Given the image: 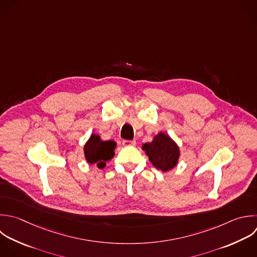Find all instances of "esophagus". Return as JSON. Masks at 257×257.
I'll return each mask as SVG.
<instances>
[{"mask_svg": "<svg viewBox=\"0 0 257 257\" xmlns=\"http://www.w3.org/2000/svg\"><path fill=\"white\" fill-rule=\"evenodd\" d=\"M122 146H136V141H122Z\"/></svg>", "mask_w": 257, "mask_h": 257, "instance_id": "34e87169", "label": "esophagus"}]
</instances>
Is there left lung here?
<instances>
[{
    "instance_id": "left-lung-1",
    "label": "left lung",
    "mask_w": 257,
    "mask_h": 257,
    "mask_svg": "<svg viewBox=\"0 0 257 257\" xmlns=\"http://www.w3.org/2000/svg\"><path fill=\"white\" fill-rule=\"evenodd\" d=\"M142 149L153 166L164 173L174 169L181 156L177 143L163 132L156 135L151 143L143 144Z\"/></svg>"
}]
</instances>
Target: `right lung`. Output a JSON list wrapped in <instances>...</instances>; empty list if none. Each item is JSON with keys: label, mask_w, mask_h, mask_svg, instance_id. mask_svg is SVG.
I'll return each instance as SVG.
<instances>
[{"label": "right lung", "mask_w": 257, "mask_h": 257, "mask_svg": "<svg viewBox=\"0 0 257 257\" xmlns=\"http://www.w3.org/2000/svg\"><path fill=\"white\" fill-rule=\"evenodd\" d=\"M115 148V142L102 141L99 135L91 134L83 147L84 158L88 164L96 165L97 168L103 169L106 166V162L113 158Z\"/></svg>", "instance_id": "obj_1"}]
</instances>
